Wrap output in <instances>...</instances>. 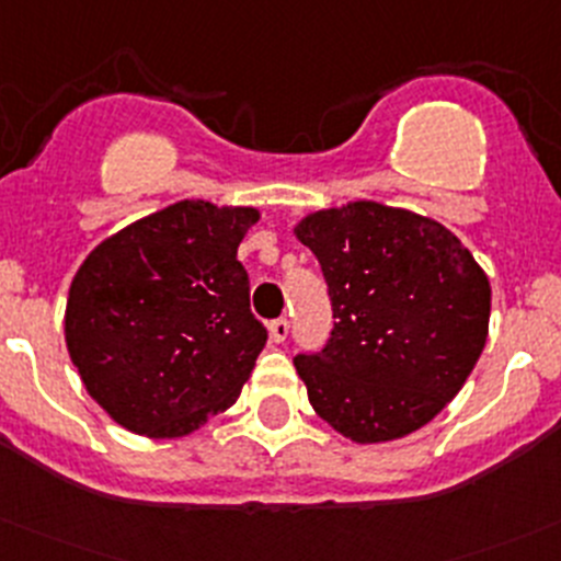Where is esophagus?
Masks as SVG:
<instances>
[{
	"label": "esophagus",
	"mask_w": 561,
	"mask_h": 561,
	"mask_svg": "<svg viewBox=\"0 0 561 561\" xmlns=\"http://www.w3.org/2000/svg\"><path fill=\"white\" fill-rule=\"evenodd\" d=\"M270 335L275 344H280V341H286V335H289V319L280 317V319H272L270 322Z\"/></svg>",
	"instance_id": "obj_1"
}]
</instances>
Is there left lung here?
Returning <instances> with one entry per match:
<instances>
[{
	"instance_id": "8db88e82",
	"label": "left lung",
	"mask_w": 561,
	"mask_h": 561,
	"mask_svg": "<svg viewBox=\"0 0 561 561\" xmlns=\"http://www.w3.org/2000/svg\"><path fill=\"white\" fill-rule=\"evenodd\" d=\"M295 233L322 264L335 319L322 350L295 357L313 410L355 444L421 430L484 350L482 266L440 222L375 201L308 215Z\"/></svg>"
}]
</instances>
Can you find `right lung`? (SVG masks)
Here are the masks:
<instances>
[{"instance_id":"1","label":"right lung","mask_w":561,"mask_h":561,"mask_svg":"<svg viewBox=\"0 0 561 561\" xmlns=\"http://www.w3.org/2000/svg\"><path fill=\"white\" fill-rule=\"evenodd\" d=\"M259 211L179 201L104 239L68 291L66 344L121 426L181 437L231 408L266 328L237 248Z\"/></svg>"}]
</instances>
